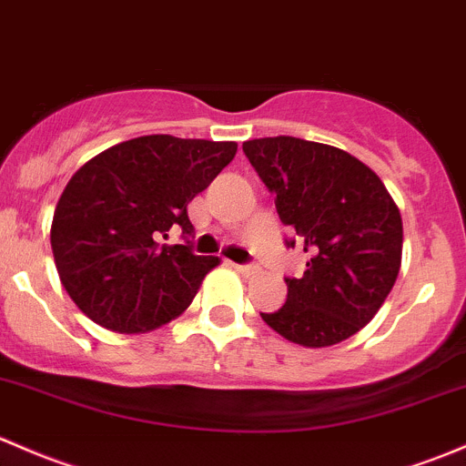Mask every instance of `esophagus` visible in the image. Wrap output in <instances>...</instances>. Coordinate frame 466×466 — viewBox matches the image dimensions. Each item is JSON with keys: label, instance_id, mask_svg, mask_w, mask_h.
<instances>
[{"label": "esophagus", "instance_id": "esophagus-1", "mask_svg": "<svg viewBox=\"0 0 466 466\" xmlns=\"http://www.w3.org/2000/svg\"><path fill=\"white\" fill-rule=\"evenodd\" d=\"M237 268V272H241V274H246V277H252V274H257L258 272V268L257 266H234Z\"/></svg>", "mask_w": 466, "mask_h": 466}]
</instances>
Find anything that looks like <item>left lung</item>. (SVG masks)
Masks as SVG:
<instances>
[{"label":"left lung","mask_w":466,"mask_h":466,"mask_svg":"<svg viewBox=\"0 0 466 466\" xmlns=\"http://www.w3.org/2000/svg\"><path fill=\"white\" fill-rule=\"evenodd\" d=\"M258 178L274 194L279 218L303 243L301 279L288 277V299L261 319L306 349L339 344L366 326L401 266V217L373 169L349 151L277 136L243 143Z\"/></svg>","instance_id":"8db88e82"}]
</instances>
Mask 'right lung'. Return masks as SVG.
Returning <instances> with one entry per match:
<instances>
[{"label": "right lung", "instance_id": "add662e5", "mask_svg": "<svg viewBox=\"0 0 466 466\" xmlns=\"http://www.w3.org/2000/svg\"><path fill=\"white\" fill-rule=\"evenodd\" d=\"M237 143L140 136L82 165L57 200L51 248L77 308L106 330L138 335L183 315L218 257L160 238L192 234L187 203L232 163Z\"/></svg>", "mask_w": 466, "mask_h": 466}]
</instances>
